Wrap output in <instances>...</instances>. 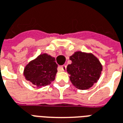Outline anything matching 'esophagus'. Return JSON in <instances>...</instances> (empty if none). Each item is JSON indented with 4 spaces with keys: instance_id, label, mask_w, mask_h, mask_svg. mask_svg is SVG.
Returning a JSON list of instances; mask_svg holds the SVG:
<instances>
[{
    "instance_id": "1",
    "label": "esophagus",
    "mask_w": 123,
    "mask_h": 123,
    "mask_svg": "<svg viewBox=\"0 0 123 123\" xmlns=\"http://www.w3.org/2000/svg\"><path fill=\"white\" fill-rule=\"evenodd\" d=\"M59 68L62 70V71H66V66H60Z\"/></svg>"
}]
</instances>
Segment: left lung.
Here are the masks:
<instances>
[{
  "label": "left lung",
  "mask_w": 123,
  "mask_h": 123,
  "mask_svg": "<svg viewBox=\"0 0 123 123\" xmlns=\"http://www.w3.org/2000/svg\"><path fill=\"white\" fill-rule=\"evenodd\" d=\"M71 63L67 67L71 83L77 89L85 90L97 82L101 74L102 65L91 53L78 51L69 57Z\"/></svg>",
  "instance_id": "8db88e82"
}]
</instances>
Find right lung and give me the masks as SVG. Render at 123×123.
<instances>
[{
  "label": "right lung",
  "instance_id": "right-lung-1",
  "mask_svg": "<svg viewBox=\"0 0 123 123\" xmlns=\"http://www.w3.org/2000/svg\"><path fill=\"white\" fill-rule=\"evenodd\" d=\"M57 68L54 57L42 54L27 64L24 68V75L27 81L40 88L49 85L55 80Z\"/></svg>",
  "mask_w": 123,
  "mask_h": 123
}]
</instances>
